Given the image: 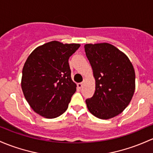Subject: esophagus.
I'll return each mask as SVG.
<instances>
[{
	"mask_svg": "<svg viewBox=\"0 0 153 153\" xmlns=\"http://www.w3.org/2000/svg\"><path fill=\"white\" fill-rule=\"evenodd\" d=\"M77 86H78V88H81L82 86H83V83H78L77 84Z\"/></svg>",
	"mask_w": 153,
	"mask_h": 153,
	"instance_id": "esophagus-1",
	"label": "esophagus"
}]
</instances>
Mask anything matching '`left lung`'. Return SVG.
<instances>
[{
    "label": "left lung",
    "mask_w": 153,
    "mask_h": 153,
    "mask_svg": "<svg viewBox=\"0 0 153 153\" xmlns=\"http://www.w3.org/2000/svg\"><path fill=\"white\" fill-rule=\"evenodd\" d=\"M95 78V92L85 100L92 115L110 119L128 105L135 90V72L126 55L110 43L85 44Z\"/></svg>",
    "instance_id": "8db88e82"
}]
</instances>
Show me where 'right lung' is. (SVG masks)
<instances>
[{"label": "right lung", "mask_w": 153, "mask_h": 153, "mask_svg": "<svg viewBox=\"0 0 153 153\" xmlns=\"http://www.w3.org/2000/svg\"><path fill=\"white\" fill-rule=\"evenodd\" d=\"M80 44L51 41L38 47L25 62L22 89L36 113L46 118L66 111L76 84L72 80L68 60Z\"/></svg>", "instance_id": "1"}]
</instances>
